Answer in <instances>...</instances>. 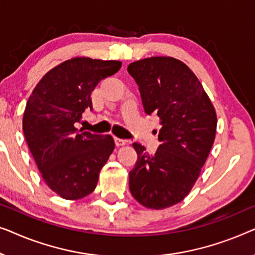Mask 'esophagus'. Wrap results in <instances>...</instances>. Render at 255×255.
<instances>
[{
	"label": "esophagus",
	"mask_w": 255,
	"mask_h": 255,
	"mask_svg": "<svg viewBox=\"0 0 255 255\" xmlns=\"http://www.w3.org/2000/svg\"><path fill=\"white\" fill-rule=\"evenodd\" d=\"M114 141H116V144L118 146H123V145H126L127 141L126 139H123V138H118V137H114Z\"/></svg>",
	"instance_id": "esophagus-1"
}]
</instances>
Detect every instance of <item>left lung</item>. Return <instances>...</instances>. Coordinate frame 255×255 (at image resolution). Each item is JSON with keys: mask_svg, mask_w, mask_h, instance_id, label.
<instances>
[{"mask_svg": "<svg viewBox=\"0 0 255 255\" xmlns=\"http://www.w3.org/2000/svg\"><path fill=\"white\" fill-rule=\"evenodd\" d=\"M127 70L138 85L144 112L156 113L162 125L155 155L132 143L137 160L129 172V189L143 207L165 209L181 202L198 180L216 136V111L180 60L146 57Z\"/></svg>", "mask_w": 255, "mask_h": 255, "instance_id": "left-lung-1", "label": "left lung"}]
</instances>
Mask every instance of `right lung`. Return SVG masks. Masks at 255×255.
Instances as JSON below:
<instances>
[{
    "instance_id": "right-lung-1",
    "label": "right lung",
    "mask_w": 255,
    "mask_h": 255,
    "mask_svg": "<svg viewBox=\"0 0 255 255\" xmlns=\"http://www.w3.org/2000/svg\"><path fill=\"white\" fill-rule=\"evenodd\" d=\"M120 61L73 57L46 73L33 89L23 117L28 148L46 185L66 200L95 191L111 153V135L76 128L82 113L92 110L91 92L121 68Z\"/></svg>"
}]
</instances>
